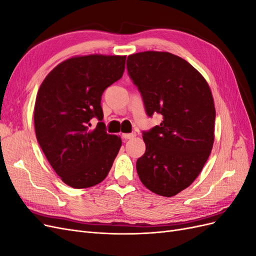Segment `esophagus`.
<instances>
[{
    "instance_id": "obj_1",
    "label": "esophagus",
    "mask_w": 256,
    "mask_h": 256,
    "mask_svg": "<svg viewBox=\"0 0 256 256\" xmlns=\"http://www.w3.org/2000/svg\"><path fill=\"white\" fill-rule=\"evenodd\" d=\"M136 136V132H132V134H122V136L125 138V140H129V138H134Z\"/></svg>"
}]
</instances>
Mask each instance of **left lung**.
Here are the masks:
<instances>
[{
	"mask_svg": "<svg viewBox=\"0 0 256 256\" xmlns=\"http://www.w3.org/2000/svg\"><path fill=\"white\" fill-rule=\"evenodd\" d=\"M127 69L147 115L159 113L164 120L143 132L146 150L136 161L138 175L152 192L174 196L196 180L212 150L216 109L210 88L187 60L168 52L131 54Z\"/></svg>",
	"mask_w": 256,
	"mask_h": 256,
	"instance_id": "obj_1",
	"label": "left lung"
}]
</instances>
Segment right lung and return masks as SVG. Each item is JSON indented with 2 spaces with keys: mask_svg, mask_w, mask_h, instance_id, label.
Masks as SVG:
<instances>
[{
  "mask_svg": "<svg viewBox=\"0 0 256 256\" xmlns=\"http://www.w3.org/2000/svg\"><path fill=\"white\" fill-rule=\"evenodd\" d=\"M126 56H74L46 76L34 108L37 141L56 173L74 189L94 187L109 174L122 146L120 136L106 134L102 96L120 80ZM100 122L90 129V120Z\"/></svg>",
  "mask_w": 256,
  "mask_h": 256,
  "instance_id": "right-lung-1",
  "label": "right lung"
}]
</instances>
